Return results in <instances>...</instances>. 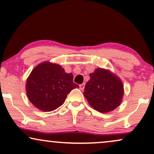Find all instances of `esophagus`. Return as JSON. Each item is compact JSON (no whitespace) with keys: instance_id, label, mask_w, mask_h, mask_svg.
Returning a JSON list of instances; mask_svg holds the SVG:
<instances>
[{"instance_id":"obj_1","label":"esophagus","mask_w":154,"mask_h":154,"mask_svg":"<svg viewBox=\"0 0 154 154\" xmlns=\"http://www.w3.org/2000/svg\"><path fill=\"white\" fill-rule=\"evenodd\" d=\"M79 87H80V89L83 91V90L84 89V88H85V83H82V84L79 85Z\"/></svg>"}]
</instances>
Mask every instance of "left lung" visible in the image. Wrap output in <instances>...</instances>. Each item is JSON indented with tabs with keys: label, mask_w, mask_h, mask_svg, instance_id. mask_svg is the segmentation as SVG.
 Instances as JSON below:
<instances>
[{
	"label": "left lung",
	"mask_w": 154,
	"mask_h": 154,
	"mask_svg": "<svg viewBox=\"0 0 154 154\" xmlns=\"http://www.w3.org/2000/svg\"><path fill=\"white\" fill-rule=\"evenodd\" d=\"M83 94L93 109L102 113L109 112L120 105L124 95L123 83L108 70L97 69L90 74Z\"/></svg>",
	"instance_id": "obj_1"
}]
</instances>
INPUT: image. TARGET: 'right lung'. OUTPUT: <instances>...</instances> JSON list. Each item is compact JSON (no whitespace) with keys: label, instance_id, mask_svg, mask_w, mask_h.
<instances>
[{"label":"right lung","instance_id":"obj_1","mask_svg":"<svg viewBox=\"0 0 154 154\" xmlns=\"http://www.w3.org/2000/svg\"><path fill=\"white\" fill-rule=\"evenodd\" d=\"M60 65L43 62L34 69L26 83L29 100L42 111L54 110L63 105L67 95L79 85Z\"/></svg>","mask_w":154,"mask_h":154}]
</instances>
